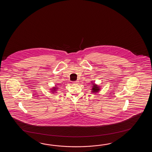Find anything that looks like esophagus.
<instances>
[{"mask_svg": "<svg viewBox=\"0 0 152 152\" xmlns=\"http://www.w3.org/2000/svg\"><path fill=\"white\" fill-rule=\"evenodd\" d=\"M73 83H75V84H77V83H79V81H78V80L75 81H74V82H73Z\"/></svg>", "mask_w": 152, "mask_h": 152, "instance_id": "1", "label": "esophagus"}]
</instances>
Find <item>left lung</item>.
Segmentation results:
<instances>
[{
    "instance_id": "left-lung-1",
    "label": "left lung",
    "mask_w": 152,
    "mask_h": 152,
    "mask_svg": "<svg viewBox=\"0 0 152 152\" xmlns=\"http://www.w3.org/2000/svg\"><path fill=\"white\" fill-rule=\"evenodd\" d=\"M92 83V89H91V92L93 94H97V92H98L100 90V86L98 85H96L95 83H94L92 81H91Z\"/></svg>"
}]
</instances>
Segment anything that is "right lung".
<instances>
[{
	"instance_id": "right-lung-1",
	"label": "right lung",
	"mask_w": 152,
	"mask_h": 152,
	"mask_svg": "<svg viewBox=\"0 0 152 152\" xmlns=\"http://www.w3.org/2000/svg\"><path fill=\"white\" fill-rule=\"evenodd\" d=\"M58 87H56V86L55 87H53V88H51L50 90H51V92L52 93H56L57 92V90H58Z\"/></svg>"
}]
</instances>
